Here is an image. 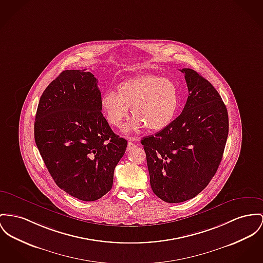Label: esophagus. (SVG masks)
<instances>
[{
	"label": "esophagus",
	"instance_id": "esophagus-1",
	"mask_svg": "<svg viewBox=\"0 0 263 263\" xmlns=\"http://www.w3.org/2000/svg\"><path fill=\"white\" fill-rule=\"evenodd\" d=\"M134 147H136V143H134L133 141H130V140H129V141L127 142V147H126V151H127V152H129V151H130V149H133Z\"/></svg>",
	"mask_w": 263,
	"mask_h": 263
}]
</instances>
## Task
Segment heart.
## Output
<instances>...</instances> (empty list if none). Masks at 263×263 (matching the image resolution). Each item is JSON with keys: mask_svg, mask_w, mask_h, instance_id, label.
Instances as JSON below:
<instances>
[{"mask_svg": "<svg viewBox=\"0 0 263 263\" xmlns=\"http://www.w3.org/2000/svg\"><path fill=\"white\" fill-rule=\"evenodd\" d=\"M179 99V90L173 81L157 74H142L120 83L117 92H105L101 105L107 123L115 127L123 124L130 107L135 118L124 126L125 133L143 126L160 130L174 121Z\"/></svg>", "mask_w": 263, "mask_h": 263, "instance_id": "obj_1", "label": "heart"}]
</instances>
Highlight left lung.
Listing matches in <instances>:
<instances>
[{
  "instance_id": "left-lung-1",
  "label": "left lung",
  "mask_w": 263,
  "mask_h": 263,
  "mask_svg": "<svg viewBox=\"0 0 263 263\" xmlns=\"http://www.w3.org/2000/svg\"><path fill=\"white\" fill-rule=\"evenodd\" d=\"M189 98L182 112L156 135L141 140L153 192L178 203L202 192L222 159L228 136L227 106L208 80L182 69Z\"/></svg>"
}]
</instances>
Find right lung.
Returning <instances> with one entry per match:
<instances>
[{
    "instance_id": "1",
    "label": "right lung",
    "mask_w": 263,
    "mask_h": 263,
    "mask_svg": "<svg viewBox=\"0 0 263 263\" xmlns=\"http://www.w3.org/2000/svg\"><path fill=\"white\" fill-rule=\"evenodd\" d=\"M98 80L86 70H67L44 90L36 109L35 141L57 185L93 201L108 193L127 141L102 114Z\"/></svg>"
}]
</instances>
